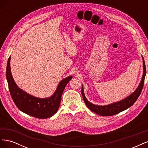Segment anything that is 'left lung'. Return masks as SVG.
<instances>
[{"instance_id":"8db88e82","label":"left lung","mask_w":148,"mask_h":148,"mask_svg":"<svg viewBox=\"0 0 148 148\" xmlns=\"http://www.w3.org/2000/svg\"><path fill=\"white\" fill-rule=\"evenodd\" d=\"M143 74L141 81L140 84H139L137 89L135 91V92L132 94V95H130L129 96H128L127 97H126L125 99L122 101H120L119 102H115V103H112V104H110L107 106H97V105L92 104V103L89 102L87 100L86 97H85L84 95L83 87L82 86V94L83 99L84 100L85 104L86 105V106L89 109L92 110V112H95L96 114L102 116H111V115L117 114L121 112H122L125 110H126L127 109L129 108L130 107H131L134 103L136 101L138 97L140 96L143 88V85H144L145 78L146 73V66H145L144 60H143Z\"/></svg>"}]
</instances>
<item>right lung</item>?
<instances>
[{
    "label": "right lung",
    "mask_w": 148,
    "mask_h": 148,
    "mask_svg": "<svg viewBox=\"0 0 148 148\" xmlns=\"http://www.w3.org/2000/svg\"><path fill=\"white\" fill-rule=\"evenodd\" d=\"M10 57L8 58L6 78L11 97L16 107L23 112L38 119H47L54 115L59 109L64 89L71 76L62 79L53 95L48 98H38L31 96L17 86L10 70Z\"/></svg>",
    "instance_id": "add662e5"
}]
</instances>
